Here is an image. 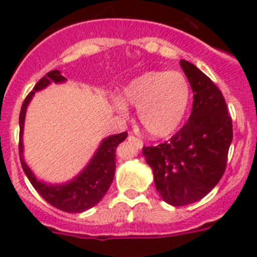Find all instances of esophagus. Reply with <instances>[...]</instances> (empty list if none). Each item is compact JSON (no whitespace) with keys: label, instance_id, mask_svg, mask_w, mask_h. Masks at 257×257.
<instances>
[{"label":"esophagus","instance_id":"esophagus-1","mask_svg":"<svg viewBox=\"0 0 257 257\" xmlns=\"http://www.w3.org/2000/svg\"><path fill=\"white\" fill-rule=\"evenodd\" d=\"M128 140H136V142H139V144L142 145V147H143V142H142V140L139 139V138H136V136L130 135V136H128Z\"/></svg>","mask_w":257,"mask_h":257}]
</instances>
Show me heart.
<instances>
[{"label":"heart","instance_id":"heart-1","mask_svg":"<svg viewBox=\"0 0 257 257\" xmlns=\"http://www.w3.org/2000/svg\"><path fill=\"white\" fill-rule=\"evenodd\" d=\"M115 101L124 112L126 104L138 108V117L145 131L154 138H165L178 130L187 115L192 99L190 83L180 72L154 70L131 81Z\"/></svg>","mask_w":257,"mask_h":257}]
</instances>
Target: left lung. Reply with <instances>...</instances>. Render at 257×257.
I'll use <instances>...</instances> for the list:
<instances>
[{
    "instance_id": "8db88e82",
    "label": "left lung",
    "mask_w": 257,
    "mask_h": 257,
    "mask_svg": "<svg viewBox=\"0 0 257 257\" xmlns=\"http://www.w3.org/2000/svg\"><path fill=\"white\" fill-rule=\"evenodd\" d=\"M180 65L194 94L189 121L170 142L143 148L157 192L171 206L194 203L215 188L233 140L231 118L219 87L189 61L180 60Z\"/></svg>"
}]
</instances>
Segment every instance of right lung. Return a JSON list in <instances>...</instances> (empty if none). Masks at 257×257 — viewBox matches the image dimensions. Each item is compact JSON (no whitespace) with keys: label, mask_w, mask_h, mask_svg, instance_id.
Returning <instances> with one entry per match:
<instances>
[{"label":"right lung","mask_w":257,"mask_h":257,"mask_svg":"<svg viewBox=\"0 0 257 257\" xmlns=\"http://www.w3.org/2000/svg\"><path fill=\"white\" fill-rule=\"evenodd\" d=\"M67 81L61 76L59 70H51L45 77L36 83L33 91L29 92L28 96L22 105L19 115V154L22 167L26 172L27 178L40 196L49 202L50 205L61 211L70 213L83 212L88 208L94 207L101 201L105 193L108 192L115 171V149L127 138V133L117 134L108 136L100 143L97 151L95 152L91 161L86 165L85 169L68 183L63 184H47L40 181L35 174L29 169L23 157V130H24V119H26L27 106L31 103L32 97L36 91L44 90L50 83H63Z\"/></svg>","instance_id":"1"}]
</instances>
